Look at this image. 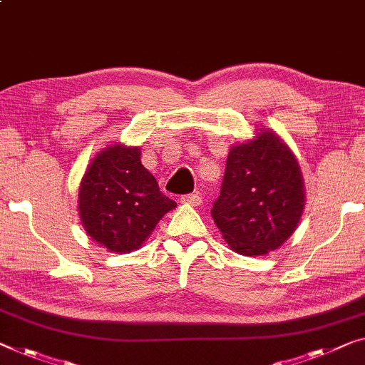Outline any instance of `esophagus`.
I'll use <instances>...</instances> for the list:
<instances>
[{
    "label": "esophagus",
    "instance_id": "1",
    "mask_svg": "<svg viewBox=\"0 0 365 365\" xmlns=\"http://www.w3.org/2000/svg\"><path fill=\"white\" fill-rule=\"evenodd\" d=\"M181 202L182 204H187V205H199L202 202V194L200 192H192V194H186L181 197Z\"/></svg>",
    "mask_w": 365,
    "mask_h": 365
}]
</instances>
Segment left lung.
I'll return each instance as SVG.
<instances>
[{
  "label": "left lung",
  "instance_id": "8db88e82",
  "mask_svg": "<svg viewBox=\"0 0 365 365\" xmlns=\"http://www.w3.org/2000/svg\"><path fill=\"white\" fill-rule=\"evenodd\" d=\"M304 182L288 145L268 128L230 148L212 219L232 250L267 255L282 247L304 209Z\"/></svg>",
  "mask_w": 365,
  "mask_h": 365
}]
</instances>
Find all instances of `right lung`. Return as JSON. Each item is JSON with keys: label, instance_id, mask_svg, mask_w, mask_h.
I'll return each instance as SVG.
<instances>
[{"label": "right lung", "instance_id": "right-lung-1", "mask_svg": "<svg viewBox=\"0 0 365 365\" xmlns=\"http://www.w3.org/2000/svg\"><path fill=\"white\" fill-rule=\"evenodd\" d=\"M140 155V148L107 146L88 165L78 187L83 229L110 252L138 250L163 215L176 207Z\"/></svg>", "mask_w": 365, "mask_h": 365}]
</instances>
